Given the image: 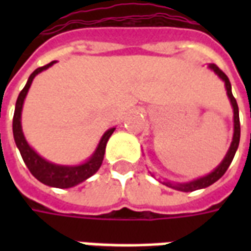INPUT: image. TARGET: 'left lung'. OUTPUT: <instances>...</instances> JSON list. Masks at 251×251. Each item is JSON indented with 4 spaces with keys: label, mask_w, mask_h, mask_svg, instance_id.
I'll return each mask as SVG.
<instances>
[{
    "label": "left lung",
    "mask_w": 251,
    "mask_h": 251,
    "mask_svg": "<svg viewBox=\"0 0 251 251\" xmlns=\"http://www.w3.org/2000/svg\"><path fill=\"white\" fill-rule=\"evenodd\" d=\"M208 68H211L212 71L215 72L218 76L221 77L222 80L225 82V86H226L227 90V97L231 102L232 110H234V136H232L231 145H230V149L227 151L226 156L222 160V163L216 167L211 174H208L207 176H203L200 179L192 180V181H188V183H171V181H164V184L167 187H171V188L177 189V191H183V192H192V191H196V189H201L208 187V185L214 184L215 181L221 179L223 175L226 174L227 168L230 167L232 158L235 156V152H237L238 145H239V138H241V125H239V110H238L237 100L234 98V95L231 93V83L228 80V77L225 72L222 71L221 68L215 64H208Z\"/></svg>",
    "instance_id": "left-lung-1"
}]
</instances>
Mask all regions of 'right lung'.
Listing matches in <instances>:
<instances>
[{"label":"right lung","instance_id":"1","mask_svg":"<svg viewBox=\"0 0 251 251\" xmlns=\"http://www.w3.org/2000/svg\"><path fill=\"white\" fill-rule=\"evenodd\" d=\"M56 62H51L47 66L39 67L37 70L30 74L28 77V82L25 84V87L21 90L17 102H16V109H14L13 115V137L16 145L19 148L21 157L24 160L25 165L28 167L30 174L35 176L36 179L41 181L43 184L50 185V187H55V188H71L74 185H77L82 183L88 177H91L102 165L103 161L104 151H106V144L109 141L110 136L113 134L115 127H111L104 133L100 141H99L98 147L93 153V156L88 158L86 163L80 164V165H74V167H68V165H57V164H52L47 161L46 158L39 156L37 153L29 147V144L26 142L23 133V127H21V111H23V104H24V99L28 94L32 80L35 79L37 74L44 71L47 68Z\"/></svg>","mask_w":251,"mask_h":251}]
</instances>
